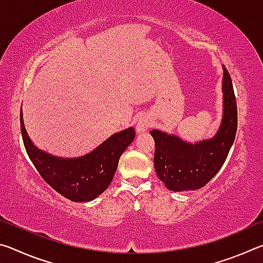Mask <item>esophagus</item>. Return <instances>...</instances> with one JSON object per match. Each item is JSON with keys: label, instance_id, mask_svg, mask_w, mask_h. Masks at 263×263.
<instances>
[{"label": "esophagus", "instance_id": "34e87169", "mask_svg": "<svg viewBox=\"0 0 263 263\" xmlns=\"http://www.w3.org/2000/svg\"><path fill=\"white\" fill-rule=\"evenodd\" d=\"M151 125H152V123H151L148 117H141L139 118V121L137 122V132L147 131Z\"/></svg>", "mask_w": 263, "mask_h": 263}]
</instances>
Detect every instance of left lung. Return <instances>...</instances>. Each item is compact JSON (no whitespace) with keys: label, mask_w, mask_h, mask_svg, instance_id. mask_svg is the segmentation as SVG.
<instances>
[{"label":"left lung","mask_w":263,"mask_h":263,"mask_svg":"<svg viewBox=\"0 0 263 263\" xmlns=\"http://www.w3.org/2000/svg\"><path fill=\"white\" fill-rule=\"evenodd\" d=\"M222 91L224 116L219 131L211 140L193 145L161 131H151L155 142V172L167 189L173 191L201 189L224 164L238 128L237 101L231 75L225 67Z\"/></svg>","instance_id":"obj_1"}]
</instances>
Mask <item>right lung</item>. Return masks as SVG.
<instances>
[{"label": "right lung", "mask_w": 263, "mask_h": 263, "mask_svg": "<svg viewBox=\"0 0 263 263\" xmlns=\"http://www.w3.org/2000/svg\"><path fill=\"white\" fill-rule=\"evenodd\" d=\"M24 147L39 175L57 193L74 202L92 201L108 188L124 151L135 139L132 127L111 136L90 154L78 159H60L39 151L30 140L21 110Z\"/></svg>", "instance_id": "add662e5"}]
</instances>
